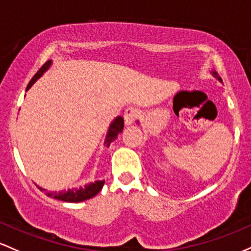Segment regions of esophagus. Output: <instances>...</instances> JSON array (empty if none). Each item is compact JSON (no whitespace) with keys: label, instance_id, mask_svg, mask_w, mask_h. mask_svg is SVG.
Wrapping results in <instances>:
<instances>
[{"label":"esophagus","instance_id":"esophagus-1","mask_svg":"<svg viewBox=\"0 0 251 251\" xmlns=\"http://www.w3.org/2000/svg\"><path fill=\"white\" fill-rule=\"evenodd\" d=\"M137 116H139V111H137V109H135L134 106H129V108H126L125 111V115H123L126 125H131V123L136 120Z\"/></svg>","mask_w":251,"mask_h":251}]
</instances>
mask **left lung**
I'll list each match as a JSON object with an SVG mask.
<instances>
[{
	"mask_svg": "<svg viewBox=\"0 0 251 251\" xmlns=\"http://www.w3.org/2000/svg\"><path fill=\"white\" fill-rule=\"evenodd\" d=\"M212 75H216V77H217V78H218V79H219V80H221V81H222V79H221V78H219V77H218V75H217V73H216V72H215V71H213V72H212Z\"/></svg>",
	"mask_w": 251,
	"mask_h": 251,
	"instance_id": "obj_1",
	"label": "left lung"
}]
</instances>
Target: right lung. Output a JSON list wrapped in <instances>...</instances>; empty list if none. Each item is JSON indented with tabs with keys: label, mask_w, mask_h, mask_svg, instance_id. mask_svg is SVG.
<instances>
[{
	"label": "right lung",
	"mask_w": 251,
	"mask_h": 251,
	"mask_svg": "<svg viewBox=\"0 0 251 251\" xmlns=\"http://www.w3.org/2000/svg\"><path fill=\"white\" fill-rule=\"evenodd\" d=\"M50 63H52V61L49 60L42 65L41 69L35 73L34 77H33L32 79H30L29 83H28L27 90L35 83V80L38 79V78L41 77L42 73L49 69ZM123 126H125V120H123L121 116H118L116 120L111 123L110 128H109V130H108V134H106V139H105V145L108 146V147L110 146V143L112 142V141L116 139L117 135L122 131ZM103 185H104V181H96V182H91V184L86 185V186H84V187L72 188V190L60 191V192L47 193V196L53 197V198L58 199V201H69V202H78V201H86V199H90V198H92V197H95L96 194L102 190ZM39 188H40V191H46L41 187H39Z\"/></svg>",
	"instance_id": "add662e5"
}]
</instances>
